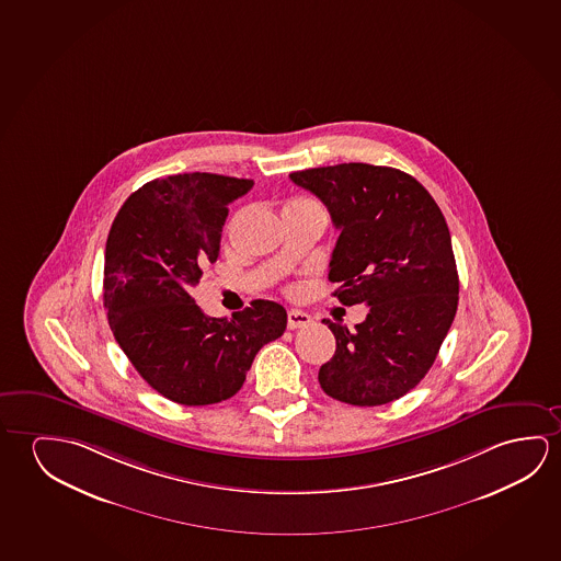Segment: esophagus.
Listing matches in <instances>:
<instances>
[{"instance_id":"34e87169","label":"esophagus","mask_w":561,"mask_h":561,"mask_svg":"<svg viewBox=\"0 0 561 561\" xmlns=\"http://www.w3.org/2000/svg\"><path fill=\"white\" fill-rule=\"evenodd\" d=\"M311 322V317L307 312L289 311L287 312V328L295 330V328L307 327Z\"/></svg>"}]
</instances>
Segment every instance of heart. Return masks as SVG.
Listing matches in <instances>:
<instances>
[{"mask_svg":"<svg viewBox=\"0 0 561 561\" xmlns=\"http://www.w3.org/2000/svg\"><path fill=\"white\" fill-rule=\"evenodd\" d=\"M287 207H312V209H320L319 204H314L312 199L307 198L294 199L291 204H287V206H285V209H287Z\"/></svg>","mask_w":561,"mask_h":561,"instance_id":"1","label":"heart"}]
</instances>
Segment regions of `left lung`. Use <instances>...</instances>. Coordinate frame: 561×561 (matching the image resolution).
<instances>
[{
	"label": "left lung",
	"mask_w": 561,
	"mask_h": 561,
	"mask_svg": "<svg viewBox=\"0 0 561 561\" xmlns=\"http://www.w3.org/2000/svg\"><path fill=\"white\" fill-rule=\"evenodd\" d=\"M289 179L312 192L340 229L328 272L340 284L334 297L369 307L354 330L322 320L336 354L320 367V387L352 405L404 397L432 369L457 314V262L439 206L392 167L342 163Z\"/></svg>",
	"instance_id": "1"
}]
</instances>
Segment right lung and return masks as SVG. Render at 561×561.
<instances>
[{
    "mask_svg": "<svg viewBox=\"0 0 561 561\" xmlns=\"http://www.w3.org/2000/svg\"><path fill=\"white\" fill-rule=\"evenodd\" d=\"M252 184L211 173L147 182L124 202L106 239L111 330L147 385L176 404L234 397L260 347L287 327L274 301L256 299L231 319H214L190 295L202 267L219 256L227 206Z\"/></svg>",
    "mask_w": 561,
    "mask_h": 561,
    "instance_id": "right-lung-1",
    "label": "right lung"
}]
</instances>
